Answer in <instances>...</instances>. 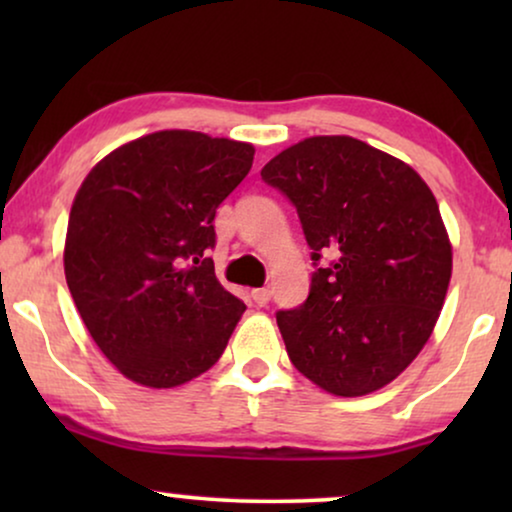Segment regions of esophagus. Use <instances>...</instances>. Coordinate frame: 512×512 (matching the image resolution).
Listing matches in <instances>:
<instances>
[{
    "label": "esophagus",
    "instance_id": "34e87169",
    "mask_svg": "<svg viewBox=\"0 0 512 512\" xmlns=\"http://www.w3.org/2000/svg\"><path fill=\"white\" fill-rule=\"evenodd\" d=\"M251 298H254V303H256L258 307H265V305L270 303L272 291H270V289H254V291H251Z\"/></svg>",
    "mask_w": 512,
    "mask_h": 512
}]
</instances>
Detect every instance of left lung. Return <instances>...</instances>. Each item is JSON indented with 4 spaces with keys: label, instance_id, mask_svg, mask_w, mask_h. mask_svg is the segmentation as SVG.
<instances>
[{
    "label": "left lung",
    "instance_id": "1",
    "mask_svg": "<svg viewBox=\"0 0 512 512\" xmlns=\"http://www.w3.org/2000/svg\"><path fill=\"white\" fill-rule=\"evenodd\" d=\"M261 177L293 202L317 265L305 303L277 312L291 363L328 394L382 389L422 352L450 286L452 244L431 188L345 135L303 139Z\"/></svg>",
    "mask_w": 512,
    "mask_h": 512
}]
</instances>
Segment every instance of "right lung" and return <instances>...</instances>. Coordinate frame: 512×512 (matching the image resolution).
Returning <instances> with one entry per match:
<instances>
[{"label": "right lung", "instance_id": "add662e5", "mask_svg": "<svg viewBox=\"0 0 512 512\" xmlns=\"http://www.w3.org/2000/svg\"><path fill=\"white\" fill-rule=\"evenodd\" d=\"M254 146L160 130L111 151L76 193L65 277L88 333L128 377L179 387L214 366L247 305L221 286L207 249L216 207Z\"/></svg>", "mask_w": 512, "mask_h": 512}]
</instances>
